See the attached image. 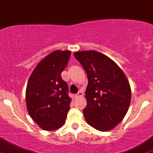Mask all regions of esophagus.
I'll return each mask as SVG.
<instances>
[{
  "label": "esophagus",
  "mask_w": 153,
  "mask_h": 153,
  "mask_svg": "<svg viewBox=\"0 0 153 153\" xmlns=\"http://www.w3.org/2000/svg\"><path fill=\"white\" fill-rule=\"evenodd\" d=\"M83 95H84V93H83L82 91H79L78 93H77V94L76 95V97H77V98H78V97H83Z\"/></svg>",
  "instance_id": "esophagus-1"
}]
</instances>
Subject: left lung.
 Returning <instances> with one entry per match:
<instances>
[{"mask_svg":"<svg viewBox=\"0 0 153 153\" xmlns=\"http://www.w3.org/2000/svg\"><path fill=\"white\" fill-rule=\"evenodd\" d=\"M74 55L88 75L85 119L94 128L109 131L122 121L130 107L128 79L119 66L103 53L91 50Z\"/></svg>","mask_w":153,"mask_h":153,"instance_id":"left-lung-1","label":"left lung"}]
</instances>
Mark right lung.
<instances>
[{
    "mask_svg": "<svg viewBox=\"0 0 153 153\" xmlns=\"http://www.w3.org/2000/svg\"><path fill=\"white\" fill-rule=\"evenodd\" d=\"M70 51H53L37 64L30 76L26 102L31 119L42 130L60 128L65 122L71 99L61 73L67 66Z\"/></svg>",
    "mask_w": 153,
    "mask_h": 153,
    "instance_id": "add662e5",
    "label": "right lung"
}]
</instances>
